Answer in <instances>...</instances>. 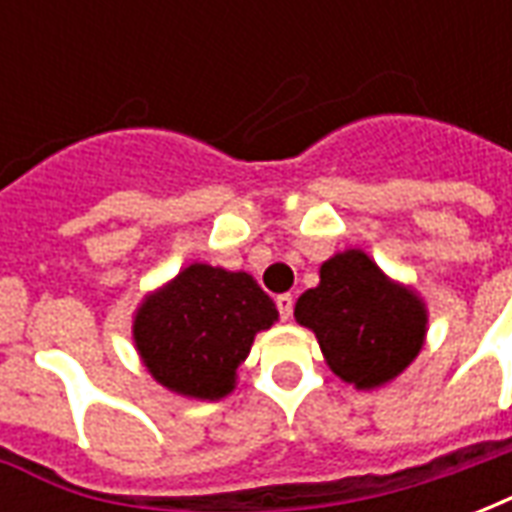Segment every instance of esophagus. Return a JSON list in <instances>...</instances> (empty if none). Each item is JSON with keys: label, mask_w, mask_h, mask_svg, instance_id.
<instances>
[{"label": "esophagus", "mask_w": 512, "mask_h": 512, "mask_svg": "<svg viewBox=\"0 0 512 512\" xmlns=\"http://www.w3.org/2000/svg\"><path fill=\"white\" fill-rule=\"evenodd\" d=\"M277 310H279V315H282V321H288L290 312H293V296H290V293H282V296H277Z\"/></svg>", "instance_id": "34e87169"}]
</instances>
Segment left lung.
I'll list each match as a JSON object with an SVG mask.
<instances>
[{
    "instance_id": "obj_1",
    "label": "left lung",
    "mask_w": 512,
    "mask_h": 512,
    "mask_svg": "<svg viewBox=\"0 0 512 512\" xmlns=\"http://www.w3.org/2000/svg\"><path fill=\"white\" fill-rule=\"evenodd\" d=\"M293 318L315 334L334 376L356 389L395 381L428 337L425 299L362 249L323 260L321 282L301 293Z\"/></svg>"
}]
</instances>
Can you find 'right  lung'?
Here are the masks:
<instances>
[{"instance_id":"right-lung-1","label":"right lung","mask_w":512,"mask_h":512,"mask_svg":"<svg viewBox=\"0 0 512 512\" xmlns=\"http://www.w3.org/2000/svg\"><path fill=\"white\" fill-rule=\"evenodd\" d=\"M279 321L252 274L191 263L139 301L131 337L158 384L189 400H222L257 332Z\"/></svg>"}]
</instances>
